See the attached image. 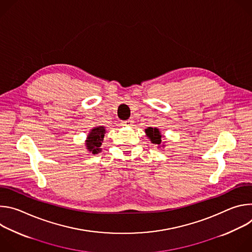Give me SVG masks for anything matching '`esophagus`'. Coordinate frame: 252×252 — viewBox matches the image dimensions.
<instances>
[{
    "label": "esophagus",
    "mask_w": 252,
    "mask_h": 252,
    "mask_svg": "<svg viewBox=\"0 0 252 252\" xmlns=\"http://www.w3.org/2000/svg\"><path fill=\"white\" fill-rule=\"evenodd\" d=\"M121 124H122V126H131L133 124V121L132 120H126V121H123Z\"/></svg>",
    "instance_id": "1"
}]
</instances>
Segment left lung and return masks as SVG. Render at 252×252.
Returning <instances> with one entry per match:
<instances>
[{
	"mask_svg": "<svg viewBox=\"0 0 252 252\" xmlns=\"http://www.w3.org/2000/svg\"><path fill=\"white\" fill-rule=\"evenodd\" d=\"M147 135L151 138L153 143H156V145H160L161 142V134L159 132V130L158 128H154V127H148L146 129Z\"/></svg>",
	"mask_w": 252,
	"mask_h": 252,
	"instance_id": "obj_1",
	"label": "left lung"
}]
</instances>
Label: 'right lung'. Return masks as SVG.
<instances>
[{
    "mask_svg": "<svg viewBox=\"0 0 252 252\" xmlns=\"http://www.w3.org/2000/svg\"><path fill=\"white\" fill-rule=\"evenodd\" d=\"M104 133H105V129L103 126H96L93 128L90 134L88 135V140L86 145L88 150L94 155L98 154L101 151L100 146H101V142L103 141Z\"/></svg>",
    "mask_w": 252,
    "mask_h": 252,
    "instance_id": "obj_1",
    "label": "right lung"
}]
</instances>
